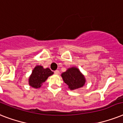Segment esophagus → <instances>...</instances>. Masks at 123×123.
<instances>
[{
	"instance_id": "esophagus-1",
	"label": "esophagus",
	"mask_w": 123,
	"mask_h": 123,
	"mask_svg": "<svg viewBox=\"0 0 123 123\" xmlns=\"http://www.w3.org/2000/svg\"><path fill=\"white\" fill-rule=\"evenodd\" d=\"M59 70H55V71H54V73H55V75H59Z\"/></svg>"
}]
</instances>
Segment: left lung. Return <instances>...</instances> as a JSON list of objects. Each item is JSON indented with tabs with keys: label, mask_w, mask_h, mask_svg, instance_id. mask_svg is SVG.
I'll return each mask as SVG.
<instances>
[{
	"label": "left lung",
	"mask_w": 123,
	"mask_h": 123,
	"mask_svg": "<svg viewBox=\"0 0 123 123\" xmlns=\"http://www.w3.org/2000/svg\"><path fill=\"white\" fill-rule=\"evenodd\" d=\"M63 80L67 84L71 90L82 87L85 84V78L79 69L76 68H69L61 75Z\"/></svg>",
	"instance_id": "left-lung-1"
}]
</instances>
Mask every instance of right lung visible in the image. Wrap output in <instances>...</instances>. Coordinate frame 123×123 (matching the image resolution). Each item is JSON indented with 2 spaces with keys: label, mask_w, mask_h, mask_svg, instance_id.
<instances>
[{
  "label": "right lung",
  "mask_w": 123,
  "mask_h": 123,
  "mask_svg": "<svg viewBox=\"0 0 123 123\" xmlns=\"http://www.w3.org/2000/svg\"><path fill=\"white\" fill-rule=\"evenodd\" d=\"M54 73L49 68L44 69L41 66H37L33 69L29 78V85L32 87L39 88L48 77Z\"/></svg>",
  "instance_id": "right-lung-1"
}]
</instances>
